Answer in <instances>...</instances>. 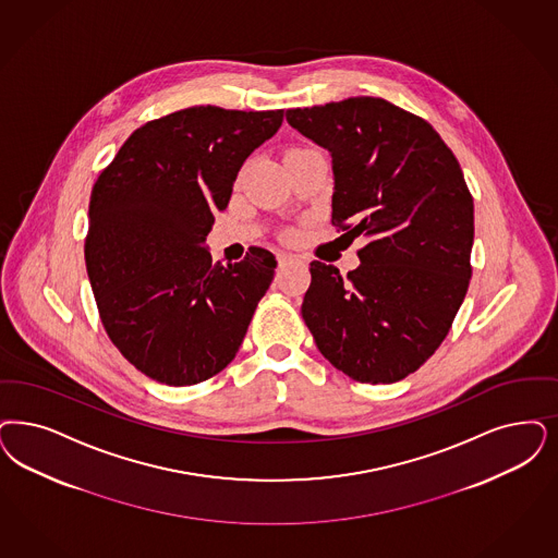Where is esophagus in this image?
Here are the masks:
<instances>
[{
	"instance_id": "1",
	"label": "esophagus",
	"mask_w": 558,
	"mask_h": 558,
	"mask_svg": "<svg viewBox=\"0 0 558 558\" xmlns=\"http://www.w3.org/2000/svg\"><path fill=\"white\" fill-rule=\"evenodd\" d=\"M276 259H278V266L282 268V266H287V264H292V262H296L299 257H296L294 253H289V251H278V253H276Z\"/></svg>"
}]
</instances>
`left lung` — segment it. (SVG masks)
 <instances>
[{"label":"left lung","mask_w":558,"mask_h":558,"mask_svg":"<svg viewBox=\"0 0 558 558\" xmlns=\"http://www.w3.org/2000/svg\"><path fill=\"white\" fill-rule=\"evenodd\" d=\"M287 121L331 156V222L368 241L348 278L311 264L303 319L338 371L396 384L441 347L470 284L460 162L430 123L384 98L289 109Z\"/></svg>","instance_id":"obj_1"}]
</instances>
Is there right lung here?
<instances>
[{
	"mask_svg": "<svg viewBox=\"0 0 558 558\" xmlns=\"http://www.w3.org/2000/svg\"><path fill=\"white\" fill-rule=\"evenodd\" d=\"M284 111L190 107L148 121L90 195L86 269L109 338L158 384L195 385L231 363L266 294L276 257L211 262L214 211Z\"/></svg>",
	"mask_w": 558,
	"mask_h": 558,
	"instance_id": "add662e5",
	"label": "right lung"
}]
</instances>
